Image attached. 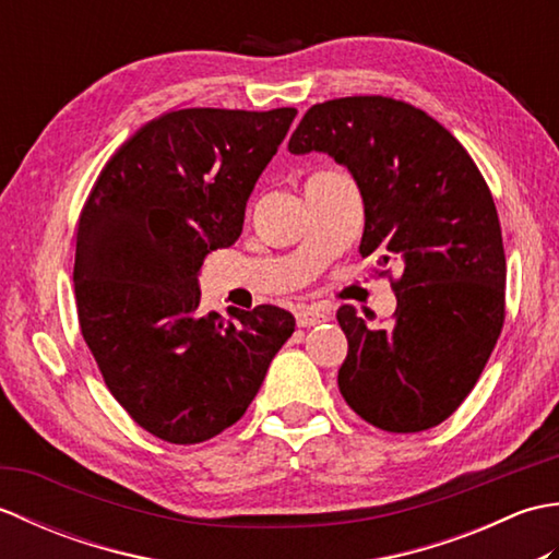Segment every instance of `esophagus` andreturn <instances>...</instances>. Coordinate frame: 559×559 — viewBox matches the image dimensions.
<instances>
[{
	"label": "esophagus",
	"instance_id": "1",
	"mask_svg": "<svg viewBox=\"0 0 559 559\" xmlns=\"http://www.w3.org/2000/svg\"><path fill=\"white\" fill-rule=\"evenodd\" d=\"M295 319H298V326H314V324L326 322L329 312L319 310V307H314V305H305L298 312H295Z\"/></svg>",
	"mask_w": 559,
	"mask_h": 559
}]
</instances>
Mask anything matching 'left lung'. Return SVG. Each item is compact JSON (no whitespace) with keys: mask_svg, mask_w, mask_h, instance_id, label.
<instances>
[{"mask_svg":"<svg viewBox=\"0 0 559 559\" xmlns=\"http://www.w3.org/2000/svg\"><path fill=\"white\" fill-rule=\"evenodd\" d=\"M288 151L346 165L365 204L360 254L401 266L391 326L336 312L343 399L379 430H430L476 386L504 324L502 228L478 165L430 115L384 96L312 105Z\"/></svg>","mask_w":559,"mask_h":559,"instance_id":"left-lung-1","label":"left lung"}]
</instances>
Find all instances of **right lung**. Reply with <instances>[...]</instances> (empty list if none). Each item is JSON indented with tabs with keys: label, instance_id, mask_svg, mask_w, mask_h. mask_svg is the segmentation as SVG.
I'll return each instance as SVG.
<instances>
[{
	"label": "right lung",
	"instance_id": "right-lung-1",
	"mask_svg": "<svg viewBox=\"0 0 559 559\" xmlns=\"http://www.w3.org/2000/svg\"><path fill=\"white\" fill-rule=\"evenodd\" d=\"M298 110L165 112L105 163L76 230L79 326L117 403L173 444L245 415L293 331L281 307L199 312V271L235 245Z\"/></svg>",
	"mask_w": 559,
	"mask_h": 559
}]
</instances>
